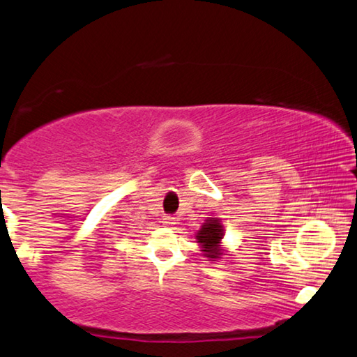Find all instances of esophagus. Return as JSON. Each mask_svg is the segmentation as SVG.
Returning <instances> with one entry per match:
<instances>
[{
    "mask_svg": "<svg viewBox=\"0 0 357 357\" xmlns=\"http://www.w3.org/2000/svg\"><path fill=\"white\" fill-rule=\"evenodd\" d=\"M174 223H175V217H172V215H164L162 217V225H164V227H172Z\"/></svg>",
    "mask_w": 357,
    "mask_h": 357,
    "instance_id": "obj_1",
    "label": "esophagus"
}]
</instances>
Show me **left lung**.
Returning a JSON list of instances; mask_svg holds the SVG:
<instances>
[{"instance_id": "1", "label": "left lung", "mask_w": 357, "mask_h": 357, "mask_svg": "<svg viewBox=\"0 0 357 357\" xmlns=\"http://www.w3.org/2000/svg\"><path fill=\"white\" fill-rule=\"evenodd\" d=\"M223 236L225 228L222 218L207 217L206 222L201 225V228L196 231V243L201 248L202 255L212 261L227 255V249L223 248Z\"/></svg>"}]
</instances>
